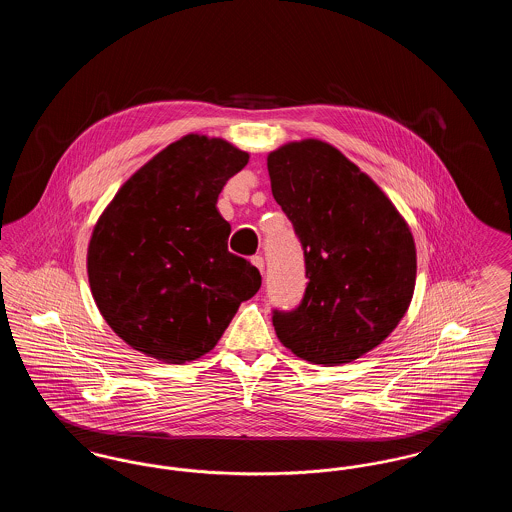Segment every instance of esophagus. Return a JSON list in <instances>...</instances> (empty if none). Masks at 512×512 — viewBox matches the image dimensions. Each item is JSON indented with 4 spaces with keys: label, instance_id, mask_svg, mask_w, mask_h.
Here are the masks:
<instances>
[{
    "label": "esophagus",
    "instance_id": "esophagus-1",
    "mask_svg": "<svg viewBox=\"0 0 512 512\" xmlns=\"http://www.w3.org/2000/svg\"><path fill=\"white\" fill-rule=\"evenodd\" d=\"M251 263H253L255 267L259 268L261 272L265 270V259H263L261 255H255V257H251Z\"/></svg>",
    "mask_w": 512,
    "mask_h": 512
}]
</instances>
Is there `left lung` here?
Returning a JSON list of instances; mask_svg holds the SVG:
<instances>
[{"mask_svg":"<svg viewBox=\"0 0 512 512\" xmlns=\"http://www.w3.org/2000/svg\"><path fill=\"white\" fill-rule=\"evenodd\" d=\"M267 167L309 278L295 309L272 311L276 336L313 365L351 363L386 340L411 305L413 234L372 178L326 142L278 147Z\"/></svg>","mask_w":512,"mask_h":512,"instance_id":"left-lung-1","label":"left lung"}]
</instances>
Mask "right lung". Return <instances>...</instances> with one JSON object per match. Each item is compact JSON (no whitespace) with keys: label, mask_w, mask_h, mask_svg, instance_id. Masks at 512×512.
<instances>
[{"label":"right lung","mask_w":512,"mask_h":512,"mask_svg":"<svg viewBox=\"0 0 512 512\" xmlns=\"http://www.w3.org/2000/svg\"><path fill=\"white\" fill-rule=\"evenodd\" d=\"M249 155L188 134L134 172L88 245V280L113 332L147 357L182 365L209 353L261 274L228 251L217 199Z\"/></svg>","instance_id":"right-lung-1"}]
</instances>
